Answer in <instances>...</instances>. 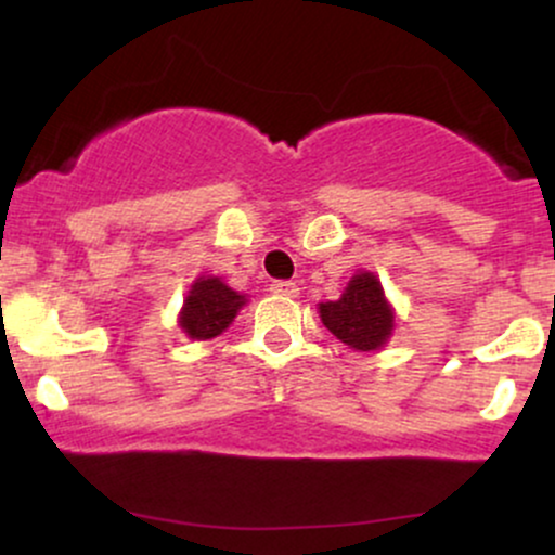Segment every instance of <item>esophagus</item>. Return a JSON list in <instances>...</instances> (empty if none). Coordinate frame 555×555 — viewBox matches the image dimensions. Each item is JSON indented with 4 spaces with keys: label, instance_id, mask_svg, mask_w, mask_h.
<instances>
[{
    "label": "esophagus",
    "instance_id": "esophagus-1",
    "mask_svg": "<svg viewBox=\"0 0 555 555\" xmlns=\"http://www.w3.org/2000/svg\"><path fill=\"white\" fill-rule=\"evenodd\" d=\"M271 292H273V295H279V297H297L299 295L295 282H273Z\"/></svg>",
    "mask_w": 555,
    "mask_h": 555
}]
</instances>
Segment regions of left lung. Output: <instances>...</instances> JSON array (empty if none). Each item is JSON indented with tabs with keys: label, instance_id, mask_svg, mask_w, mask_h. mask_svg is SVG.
I'll return each mask as SVG.
<instances>
[{
	"label": "left lung",
	"instance_id": "obj_1",
	"mask_svg": "<svg viewBox=\"0 0 555 555\" xmlns=\"http://www.w3.org/2000/svg\"><path fill=\"white\" fill-rule=\"evenodd\" d=\"M318 313L336 339L360 352L380 349L393 331V310L371 271L354 273L344 295L318 305Z\"/></svg>",
	"mask_w": 555,
	"mask_h": 555
}]
</instances>
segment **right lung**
Segmentation results:
<instances>
[{
    "label": "right lung",
    "instance_id": "obj_1",
    "mask_svg": "<svg viewBox=\"0 0 555 555\" xmlns=\"http://www.w3.org/2000/svg\"><path fill=\"white\" fill-rule=\"evenodd\" d=\"M245 302V295L234 292L219 276H201L184 297L180 326L190 339H214L224 334Z\"/></svg>",
    "mask_w": 555,
    "mask_h": 555
}]
</instances>
